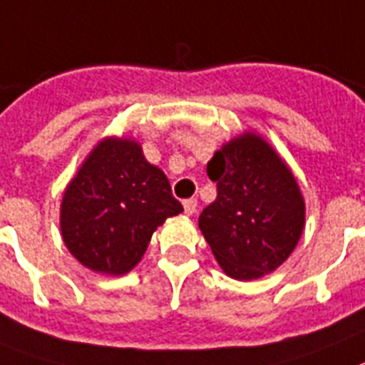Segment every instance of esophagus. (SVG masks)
<instances>
[{"label":"esophagus","mask_w":365,"mask_h":365,"mask_svg":"<svg viewBox=\"0 0 365 365\" xmlns=\"http://www.w3.org/2000/svg\"><path fill=\"white\" fill-rule=\"evenodd\" d=\"M182 207H185L186 215L192 216L195 212V210H197V200H194V197H192V200H185Z\"/></svg>","instance_id":"obj_1"}]
</instances>
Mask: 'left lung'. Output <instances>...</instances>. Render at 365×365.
I'll return each mask as SVG.
<instances>
[{
    "label": "left lung",
    "instance_id": "1",
    "mask_svg": "<svg viewBox=\"0 0 365 365\" xmlns=\"http://www.w3.org/2000/svg\"><path fill=\"white\" fill-rule=\"evenodd\" d=\"M218 195L200 215V230L227 276L240 282L270 274L293 254L306 205L279 155L261 135L244 132L207 164Z\"/></svg>",
    "mask_w": 365,
    "mask_h": 365
}]
</instances>
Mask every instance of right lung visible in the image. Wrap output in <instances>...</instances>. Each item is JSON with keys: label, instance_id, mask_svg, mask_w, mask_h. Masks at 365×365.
<instances>
[{"label": "right lung", "instance_id": "1", "mask_svg": "<svg viewBox=\"0 0 365 365\" xmlns=\"http://www.w3.org/2000/svg\"><path fill=\"white\" fill-rule=\"evenodd\" d=\"M179 212L170 180L140 143L104 138L65 190L63 242L87 269L121 276L140 263L156 227Z\"/></svg>", "mask_w": 365, "mask_h": 365}]
</instances>
